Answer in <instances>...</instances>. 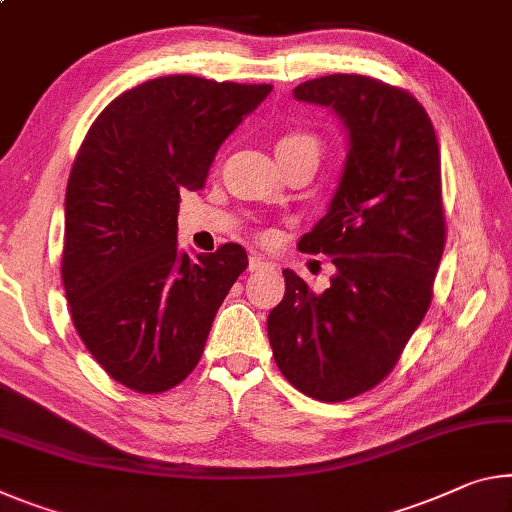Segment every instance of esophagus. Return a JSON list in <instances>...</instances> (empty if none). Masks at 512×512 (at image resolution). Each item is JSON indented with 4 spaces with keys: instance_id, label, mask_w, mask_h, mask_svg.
<instances>
[{
    "instance_id": "esophagus-1",
    "label": "esophagus",
    "mask_w": 512,
    "mask_h": 512,
    "mask_svg": "<svg viewBox=\"0 0 512 512\" xmlns=\"http://www.w3.org/2000/svg\"><path fill=\"white\" fill-rule=\"evenodd\" d=\"M271 262H269V259H264L262 255H253V257H250L248 259V269L250 271H264V269H271Z\"/></svg>"
}]
</instances>
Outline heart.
<instances>
[{
  "label": "heart",
  "mask_w": 512,
  "mask_h": 512,
  "mask_svg": "<svg viewBox=\"0 0 512 512\" xmlns=\"http://www.w3.org/2000/svg\"><path fill=\"white\" fill-rule=\"evenodd\" d=\"M321 143L312 132H305V129H289V132L280 134L278 141H275V154L282 164H287L291 159L298 157H319Z\"/></svg>",
  "instance_id": "obj_1"
}]
</instances>
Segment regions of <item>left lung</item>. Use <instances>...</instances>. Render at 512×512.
<instances>
[{
	"label": "left lung",
	"instance_id": "obj_1",
	"mask_svg": "<svg viewBox=\"0 0 512 512\" xmlns=\"http://www.w3.org/2000/svg\"><path fill=\"white\" fill-rule=\"evenodd\" d=\"M335 109L351 136L328 214L298 241L337 275L314 294L294 271L269 314L273 358L298 392L348 401L385 380L433 300L446 243L440 145L417 97L367 75L294 88Z\"/></svg>",
	"mask_w": 512,
	"mask_h": 512
}]
</instances>
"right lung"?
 I'll return each mask as SVG.
<instances>
[{"mask_svg": "<svg viewBox=\"0 0 512 512\" xmlns=\"http://www.w3.org/2000/svg\"><path fill=\"white\" fill-rule=\"evenodd\" d=\"M273 91L193 75L157 77L109 102L66 189L61 275L77 335L139 394L180 385L205 351L248 255L239 243L177 248L180 193L200 191L221 143Z\"/></svg>", "mask_w": 512, "mask_h": 512, "instance_id": "1", "label": "right lung"}]
</instances>
